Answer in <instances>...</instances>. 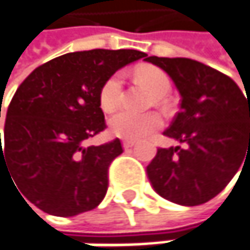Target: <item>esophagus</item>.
I'll use <instances>...</instances> for the list:
<instances>
[{"label":"esophagus","instance_id":"34e87169","mask_svg":"<svg viewBox=\"0 0 250 250\" xmlns=\"http://www.w3.org/2000/svg\"><path fill=\"white\" fill-rule=\"evenodd\" d=\"M134 143H136L134 140H125V142H123V147H125V149H130V147L134 146Z\"/></svg>","mask_w":250,"mask_h":250}]
</instances>
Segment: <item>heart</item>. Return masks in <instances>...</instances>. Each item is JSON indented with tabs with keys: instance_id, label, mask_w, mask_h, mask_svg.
<instances>
[{
	"instance_id": "1",
	"label": "heart",
	"mask_w": 250,
	"mask_h": 250,
	"mask_svg": "<svg viewBox=\"0 0 250 250\" xmlns=\"http://www.w3.org/2000/svg\"><path fill=\"white\" fill-rule=\"evenodd\" d=\"M136 76L140 82L147 85L156 97H164L171 89V79L167 75L165 71H162L158 66L153 65H145L136 69ZM122 95H123V74L114 72L110 75L100 88L98 101L100 107L105 113L114 111L122 104ZM162 125V119L158 113H133V111H119L108 120V130L113 136L127 139V140H136L140 139L150 131L159 128Z\"/></svg>"
}]
</instances>
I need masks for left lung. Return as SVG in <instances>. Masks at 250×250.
<instances>
[{
    "mask_svg": "<svg viewBox=\"0 0 250 250\" xmlns=\"http://www.w3.org/2000/svg\"><path fill=\"white\" fill-rule=\"evenodd\" d=\"M181 94L165 136L184 143L159 147L147 165L155 191L175 204L200 206L225 189L250 156V98L225 74L187 58L149 56Z\"/></svg>",
    "mask_w": 250,
    "mask_h": 250,
    "instance_id": "1",
    "label": "left lung"
}]
</instances>
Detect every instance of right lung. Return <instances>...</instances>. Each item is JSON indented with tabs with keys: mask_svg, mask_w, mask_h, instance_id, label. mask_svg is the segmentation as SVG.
<instances>
[{
	"mask_svg": "<svg viewBox=\"0 0 250 250\" xmlns=\"http://www.w3.org/2000/svg\"><path fill=\"white\" fill-rule=\"evenodd\" d=\"M146 56L133 49L66 53L21 82L7 110L0 167L10 169L30 203L52 216L71 217L103 201L122 142L88 147L83 142L107 127L98 101L104 81Z\"/></svg>",
	"mask_w": 250,
	"mask_h": 250,
	"instance_id": "obj_1",
	"label": "right lung"
}]
</instances>
